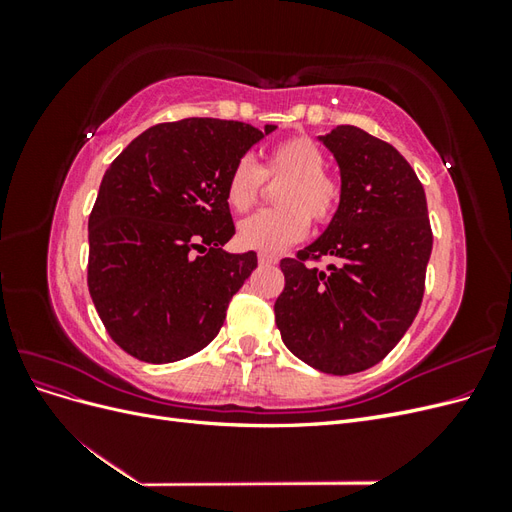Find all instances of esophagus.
<instances>
[{"instance_id":"34e87169","label":"esophagus","mask_w":512,"mask_h":512,"mask_svg":"<svg viewBox=\"0 0 512 512\" xmlns=\"http://www.w3.org/2000/svg\"><path fill=\"white\" fill-rule=\"evenodd\" d=\"M260 265H277V256L273 254H258Z\"/></svg>"}]
</instances>
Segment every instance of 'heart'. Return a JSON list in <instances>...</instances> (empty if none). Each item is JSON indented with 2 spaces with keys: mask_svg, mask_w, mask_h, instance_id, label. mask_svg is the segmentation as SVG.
I'll use <instances>...</instances> for the list:
<instances>
[{
  "mask_svg": "<svg viewBox=\"0 0 512 512\" xmlns=\"http://www.w3.org/2000/svg\"><path fill=\"white\" fill-rule=\"evenodd\" d=\"M324 164V151L305 136L271 147L262 168L247 156L235 162L226 177L224 194L228 207L237 213L254 207L265 177L286 179L277 192L280 209L258 211L239 224L237 239L245 250L280 252L307 235L309 218L318 224L333 218L342 200V183L324 170Z\"/></svg>",
  "mask_w": 512,
  "mask_h": 512,
  "instance_id": "heart-1",
  "label": "heart"
}]
</instances>
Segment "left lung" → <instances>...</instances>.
I'll return each mask as SVG.
<instances>
[{
	"label": "left lung",
	"mask_w": 512,
	"mask_h": 512,
	"mask_svg": "<svg viewBox=\"0 0 512 512\" xmlns=\"http://www.w3.org/2000/svg\"><path fill=\"white\" fill-rule=\"evenodd\" d=\"M339 166L342 200L327 230L284 258L275 324L286 348L324 374L348 376L380 363L423 301L431 226L421 181L401 153L356 126L318 136ZM338 260L327 272L307 257Z\"/></svg>",
	"instance_id": "obj_1"
}]
</instances>
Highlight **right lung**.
<instances>
[{"instance_id": "right-lung-1", "label": "right lung", "mask_w": 512, "mask_h": 512, "mask_svg": "<svg viewBox=\"0 0 512 512\" xmlns=\"http://www.w3.org/2000/svg\"><path fill=\"white\" fill-rule=\"evenodd\" d=\"M277 126L192 117L160 123L119 153L89 215L91 301L113 342L145 363L192 356L258 267L228 254L230 168Z\"/></svg>"}]
</instances>
